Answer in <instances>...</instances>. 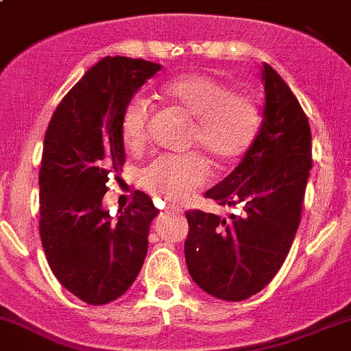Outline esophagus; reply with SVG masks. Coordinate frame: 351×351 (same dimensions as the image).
Listing matches in <instances>:
<instances>
[{"label":"esophagus","mask_w":351,"mask_h":351,"mask_svg":"<svg viewBox=\"0 0 351 351\" xmlns=\"http://www.w3.org/2000/svg\"><path fill=\"white\" fill-rule=\"evenodd\" d=\"M168 213H173V215H180L182 213V208H180L178 205H168Z\"/></svg>","instance_id":"obj_1"}]
</instances>
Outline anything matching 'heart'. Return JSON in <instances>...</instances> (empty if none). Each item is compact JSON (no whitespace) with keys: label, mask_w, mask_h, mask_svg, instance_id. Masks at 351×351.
<instances>
[{"label":"heart","mask_w":351,"mask_h":351,"mask_svg":"<svg viewBox=\"0 0 351 351\" xmlns=\"http://www.w3.org/2000/svg\"><path fill=\"white\" fill-rule=\"evenodd\" d=\"M163 98L193 119L190 145H196L217 163L245 155L256 140L261 110L253 96L234 93L228 84L203 75L176 78L163 88ZM152 105L143 98L126 103L119 119L123 143L132 152L148 140ZM205 161L196 155L160 156L143 169L146 190L171 202H182L208 182Z\"/></svg>","instance_id":"heart-1"}]
</instances>
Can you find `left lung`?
<instances>
[{
    "label": "left lung",
    "instance_id": "obj_1",
    "mask_svg": "<svg viewBox=\"0 0 351 351\" xmlns=\"http://www.w3.org/2000/svg\"><path fill=\"white\" fill-rule=\"evenodd\" d=\"M263 121L237 168L205 193L238 206L230 219L186 211L184 260L193 282L225 302L256 295L282 268L295 240L311 169L310 123L285 80L269 64Z\"/></svg>",
    "mask_w": 351,
    "mask_h": 351
}]
</instances>
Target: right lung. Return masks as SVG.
Wrapping results in <instances>:
<instances>
[{
  "mask_svg": "<svg viewBox=\"0 0 351 351\" xmlns=\"http://www.w3.org/2000/svg\"><path fill=\"white\" fill-rule=\"evenodd\" d=\"M161 66L106 56L84 73L53 113L40 168V237L53 275L88 305H106L136 280L158 208L143 191L103 210L106 183L125 165L119 119L126 103Z\"/></svg>",
  "mask_w": 351,
  "mask_h": 351,
  "instance_id": "1",
  "label": "right lung"
}]
</instances>
